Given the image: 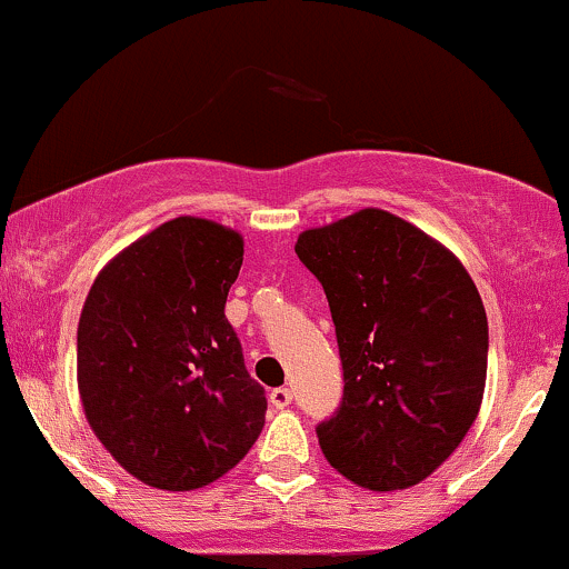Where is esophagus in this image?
<instances>
[{"label": "esophagus", "mask_w": 569, "mask_h": 569, "mask_svg": "<svg viewBox=\"0 0 569 569\" xmlns=\"http://www.w3.org/2000/svg\"><path fill=\"white\" fill-rule=\"evenodd\" d=\"M268 399H271L273 409H287V407H290V401H292V393H290V388H273Z\"/></svg>", "instance_id": "1"}]
</instances>
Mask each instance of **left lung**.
<instances>
[{
  "label": "left lung",
  "instance_id": "1",
  "mask_svg": "<svg viewBox=\"0 0 569 569\" xmlns=\"http://www.w3.org/2000/svg\"><path fill=\"white\" fill-rule=\"evenodd\" d=\"M296 254L322 284L345 396L317 439L371 491L409 488L472 429L486 390L488 320L453 252L382 209L303 230Z\"/></svg>",
  "mask_w": 569,
  "mask_h": 569
}]
</instances>
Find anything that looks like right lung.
<instances>
[{"label":"right lung","mask_w":569,"mask_h":569,"mask_svg":"<svg viewBox=\"0 0 569 569\" xmlns=\"http://www.w3.org/2000/svg\"><path fill=\"white\" fill-rule=\"evenodd\" d=\"M243 238L176 217L97 273L78 322L91 431L132 478L192 491L236 467L266 426V390L224 317Z\"/></svg>","instance_id":"add662e5"}]
</instances>
